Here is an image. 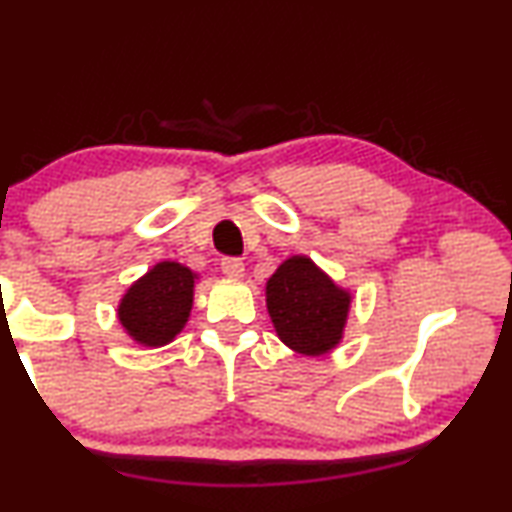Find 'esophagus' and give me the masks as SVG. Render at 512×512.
<instances>
[{
  "mask_svg": "<svg viewBox=\"0 0 512 512\" xmlns=\"http://www.w3.org/2000/svg\"><path fill=\"white\" fill-rule=\"evenodd\" d=\"M221 270H223V275H228V277H242L244 263L235 256H226V258H221Z\"/></svg>",
  "mask_w": 512,
  "mask_h": 512,
  "instance_id": "obj_1",
  "label": "esophagus"
}]
</instances>
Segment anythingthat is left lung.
<instances>
[{
	"mask_svg": "<svg viewBox=\"0 0 512 512\" xmlns=\"http://www.w3.org/2000/svg\"><path fill=\"white\" fill-rule=\"evenodd\" d=\"M265 293L270 319L286 347L319 356L338 345L349 312V293L338 289L310 258L293 256L284 261Z\"/></svg>",
	"mask_w": 512,
	"mask_h": 512,
	"instance_id": "8db88e82",
	"label": "left lung"
}]
</instances>
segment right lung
I'll return each instance as SVG.
<instances>
[{
  "mask_svg": "<svg viewBox=\"0 0 512 512\" xmlns=\"http://www.w3.org/2000/svg\"><path fill=\"white\" fill-rule=\"evenodd\" d=\"M195 275L184 265L163 261L130 286L118 307L125 331L142 345H167L188 321Z\"/></svg>",
  "mask_w": 512,
  "mask_h": 512,
  "instance_id": "1",
  "label": "right lung"
}]
</instances>
